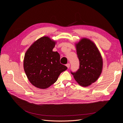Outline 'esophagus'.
Here are the masks:
<instances>
[{
    "mask_svg": "<svg viewBox=\"0 0 123 123\" xmlns=\"http://www.w3.org/2000/svg\"><path fill=\"white\" fill-rule=\"evenodd\" d=\"M66 66L68 68H69L70 67V64L69 63H67V64L66 65Z\"/></svg>",
    "mask_w": 123,
    "mask_h": 123,
    "instance_id": "1",
    "label": "esophagus"
}]
</instances>
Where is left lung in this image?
<instances>
[{"label": "left lung", "mask_w": 123, "mask_h": 123, "mask_svg": "<svg viewBox=\"0 0 123 123\" xmlns=\"http://www.w3.org/2000/svg\"><path fill=\"white\" fill-rule=\"evenodd\" d=\"M76 47L80 66L77 71L71 73L79 84L87 87L99 77L102 70V58L97 46L89 39L82 38L76 44Z\"/></svg>", "instance_id": "1"}]
</instances>
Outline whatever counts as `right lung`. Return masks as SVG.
<instances>
[{
	"instance_id": "obj_1",
	"label": "right lung",
	"mask_w": 123,
	"mask_h": 123,
	"mask_svg": "<svg viewBox=\"0 0 123 123\" xmlns=\"http://www.w3.org/2000/svg\"><path fill=\"white\" fill-rule=\"evenodd\" d=\"M56 42L44 36L34 42L25 55L24 68L31 84L46 89L54 84L68 68L60 63V55L53 51Z\"/></svg>"
}]
</instances>
